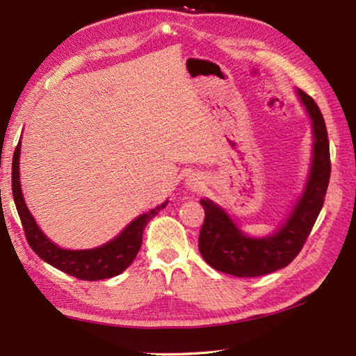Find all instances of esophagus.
<instances>
[{
    "mask_svg": "<svg viewBox=\"0 0 356 356\" xmlns=\"http://www.w3.org/2000/svg\"><path fill=\"white\" fill-rule=\"evenodd\" d=\"M186 188L190 191H200L203 188V182L200 177H194L191 176L190 179H186Z\"/></svg>",
    "mask_w": 356,
    "mask_h": 356,
    "instance_id": "1",
    "label": "esophagus"
}]
</instances>
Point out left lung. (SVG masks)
Returning <instances> with one entry per match:
<instances>
[{
    "mask_svg": "<svg viewBox=\"0 0 356 356\" xmlns=\"http://www.w3.org/2000/svg\"><path fill=\"white\" fill-rule=\"evenodd\" d=\"M312 127L311 163L303 191L289 214L268 236L254 237L240 228L223 207L202 199L205 209L199 251L211 268L234 277H260L286 268L303 248L324 203L330 179V153L326 124L318 105L300 88L295 90Z\"/></svg>",
    "mask_w": 356,
    "mask_h": 356,
    "instance_id": "obj_1",
    "label": "left lung"
}]
</instances>
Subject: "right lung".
Returning a JSON list of instances; mask_svg holds the SVG:
<instances>
[{
  "instance_id": "add662e5",
  "label": "right lung",
  "mask_w": 356,
  "mask_h": 356,
  "mask_svg": "<svg viewBox=\"0 0 356 356\" xmlns=\"http://www.w3.org/2000/svg\"><path fill=\"white\" fill-rule=\"evenodd\" d=\"M19 156L21 139L12 161V193L29 245L38 257H41V260L79 280L96 282V280L111 278L122 274L139 252L142 246V234L147 223L161 213L170 202L165 200L156 208L138 216L107 243L90 249H65L58 246L55 241L45 236L27 208L19 180Z\"/></svg>"
}]
</instances>
